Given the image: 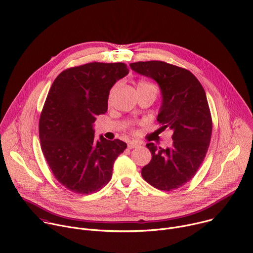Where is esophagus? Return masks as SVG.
<instances>
[{"instance_id": "obj_1", "label": "esophagus", "mask_w": 253, "mask_h": 253, "mask_svg": "<svg viewBox=\"0 0 253 253\" xmlns=\"http://www.w3.org/2000/svg\"><path fill=\"white\" fill-rule=\"evenodd\" d=\"M140 146V143L137 141H129L128 142V148L129 149H133V148H137Z\"/></svg>"}]
</instances>
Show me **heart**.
<instances>
[{"mask_svg":"<svg viewBox=\"0 0 253 253\" xmlns=\"http://www.w3.org/2000/svg\"><path fill=\"white\" fill-rule=\"evenodd\" d=\"M137 88H146V89H153L157 92V88L154 84L148 82V81H145V80H140L137 84Z\"/></svg>","mask_w":253,"mask_h":253,"instance_id":"obj_1","label":"heart"}]
</instances>
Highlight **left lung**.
<instances>
[{
  "mask_svg": "<svg viewBox=\"0 0 253 253\" xmlns=\"http://www.w3.org/2000/svg\"><path fill=\"white\" fill-rule=\"evenodd\" d=\"M130 67L158 83L162 105L157 121L161 130L173 132L171 148L147 144L152 159L142 168V177L159 190L180 188L195 176L209 147L212 119L205 91L190 71L163 61L136 62Z\"/></svg>",
  "mask_w": 253,
  "mask_h": 253,
  "instance_id": "left-lung-1",
  "label": "left lung"
}]
</instances>
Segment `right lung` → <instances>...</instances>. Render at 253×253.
<instances>
[{
	"instance_id": "obj_1",
	"label": "right lung",
	"mask_w": 253,
	"mask_h": 253,
	"mask_svg": "<svg viewBox=\"0 0 253 253\" xmlns=\"http://www.w3.org/2000/svg\"><path fill=\"white\" fill-rule=\"evenodd\" d=\"M128 73L124 63L92 62L64 70L52 84L39 121L41 148L55 178L72 192L102 189L127 148L119 139L97 141L93 123L107 112L113 85Z\"/></svg>"
}]
</instances>
